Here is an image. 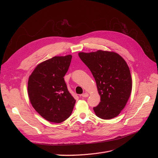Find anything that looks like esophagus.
Listing matches in <instances>:
<instances>
[{"mask_svg": "<svg viewBox=\"0 0 158 158\" xmlns=\"http://www.w3.org/2000/svg\"><path fill=\"white\" fill-rule=\"evenodd\" d=\"M81 96H82V97H88L89 96V94L86 92V93H85V94H82Z\"/></svg>", "mask_w": 158, "mask_h": 158, "instance_id": "obj_1", "label": "esophagus"}]
</instances>
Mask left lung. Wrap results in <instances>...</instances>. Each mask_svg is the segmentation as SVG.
Listing matches in <instances>:
<instances>
[{"instance_id":"left-lung-1","label":"left lung","mask_w":158,"mask_h":158,"mask_svg":"<svg viewBox=\"0 0 158 158\" xmlns=\"http://www.w3.org/2000/svg\"><path fill=\"white\" fill-rule=\"evenodd\" d=\"M79 56L90 70L96 81L101 102L94 107L98 117L109 120L120 113L126 106L132 90L129 66L114 52H79Z\"/></svg>"}]
</instances>
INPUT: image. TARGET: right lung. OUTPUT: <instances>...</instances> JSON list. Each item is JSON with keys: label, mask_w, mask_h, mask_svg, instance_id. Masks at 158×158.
Masks as SVG:
<instances>
[{"label": "right lung", "mask_w": 158, "mask_h": 158, "mask_svg": "<svg viewBox=\"0 0 158 158\" xmlns=\"http://www.w3.org/2000/svg\"><path fill=\"white\" fill-rule=\"evenodd\" d=\"M72 57V55L53 57L38 64L29 76L27 91L30 102L48 122L61 123L73 111L76 100L64 80Z\"/></svg>", "instance_id": "add662e5"}]
</instances>
